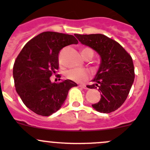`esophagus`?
<instances>
[{
    "instance_id": "34e87169",
    "label": "esophagus",
    "mask_w": 150,
    "mask_h": 150,
    "mask_svg": "<svg viewBox=\"0 0 150 150\" xmlns=\"http://www.w3.org/2000/svg\"><path fill=\"white\" fill-rule=\"evenodd\" d=\"M80 87H81L82 88H84V89H89V87H88V84H80Z\"/></svg>"
}]
</instances>
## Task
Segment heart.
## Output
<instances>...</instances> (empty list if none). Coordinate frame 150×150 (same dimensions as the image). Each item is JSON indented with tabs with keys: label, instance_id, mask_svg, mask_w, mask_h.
<instances>
[{
	"label": "heart",
	"instance_id": "b5f03b06",
	"mask_svg": "<svg viewBox=\"0 0 150 150\" xmlns=\"http://www.w3.org/2000/svg\"><path fill=\"white\" fill-rule=\"evenodd\" d=\"M93 53V50H91L90 48H84L81 50V55L84 56L86 53ZM59 62L62 63V58L61 55L59 56ZM91 75V72L88 69H73L68 70L66 71V77L67 79H71V80L76 81H82L86 80L89 78Z\"/></svg>",
	"mask_w": 150,
	"mask_h": 150
}]
</instances>
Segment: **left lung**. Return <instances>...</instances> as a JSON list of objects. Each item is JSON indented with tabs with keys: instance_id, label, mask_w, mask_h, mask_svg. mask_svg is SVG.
<instances>
[{
	"instance_id": "obj_1",
	"label": "left lung",
	"mask_w": 150,
	"mask_h": 150,
	"mask_svg": "<svg viewBox=\"0 0 150 150\" xmlns=\"http://www.w3.org/2000/svg\"><path fill=\"white\" fill-rule=\"evenodd\" d=\"M75 36L100 57V67L92 80L95 84L88 85V88L95 89L96 86L98 87L101 99L92 106L100 112L115 111L125 101L134 83L132 58L118 42L102 34H75Z\"/></svg>"
}]
</instances>
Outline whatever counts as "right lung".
I'll return each mask as SVG.
<instances>
[{
	"label": "right lung",
	"mask_w": 150,
	"mask_h": 150,
	"mask_svg": "<svg viewBox=\"0 0 150 150\" xmlns=\"http://www.w3.org/2000/svg\"><path fill=\"white\" fill-rule=\"evenodd\" d=\"M79 41L71 35L44 32L30 40L21 50L13 66L16 91L32 112L49 116L64 103L68 92L77 84L67 79L50 81L59 68V50Z\"/></svg>",
	"instance_id": "right-lung-1"
}]
</instances>
